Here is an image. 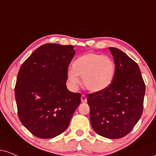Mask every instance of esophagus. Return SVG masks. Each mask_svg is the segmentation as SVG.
I'll use <instances>...</instances> for the list:
<instances>
[{
  "label": "esophagus",
  "mask_w": 156,
  "mask_h": 156,
  "mask_svg": "<svg viewBox=\"0 0 156 156\" xmlns=\"http://www.w3.org/2000/svg\"><path fill=\"white\" fill-rule=\"evenodd\" d=\"M80 100H81V102L85 103L87 102V99H86V97L84 94H82L81 97H80Z\"/></svg>",
  "instance_id": "esophagus-1"
}]
</instances>
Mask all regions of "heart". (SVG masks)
Here are the masks:
<instances>
[{
    "label": "heart",
    "mask_w": 156,
    "mask_h": 156,
    "mask_svg": "<svg viewBox=\"0 0 156 156\" xmlns=\"http://www.w3.org/2000/svg\"><path fill=\"white\" fill-rule=\"evenodd\" d=\"M115 73L114 61L108 56L89 53L78 57L67 72V78L73 86L80 84L79 76L89 91L97 92L111 84Z\"/></svg>",
    "instance_id": "b5f03b06"
}]
</instances>
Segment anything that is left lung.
I'll use <instances>...</instances> for the list:
<instances>
[{
  "instance_id": "8db88e82",
  "label": "left lung",
  "mask_w": 156,
  "mask_h": 156,
  "mask_svg": "<svg viewBox=\"0 0 156 156\" xmlns=\"http://www.w3.org/2000/svg\"><path fill=\"white\" fill-rule=\"evenodd\" d=\"M109 49L115 65L112 82L107 89L86 96L94 132L108 139H119L128 134L141 117L145 85L134 60L119 48Z\"/></svg>"
}]
</instances>
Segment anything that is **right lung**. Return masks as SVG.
I'll return each mask as SVG.
<instances>
[{"label": "right lung", "instance_id": "1", "mask_svg": "<svg viewBox=\"0 0 156 156\" xmlns=\"http://www.w3.org/2000/svg\"><path fill=\"white\" fill-rule=\"evenodd\" d=\"M75 54L73 46L46 44L20 67L14 88L18 117L37 137L53 138L63 133L80 105L81 94L66 86Z\"/></svg>", "mask_w": 156, "mask_h": 156}]
</instances>
